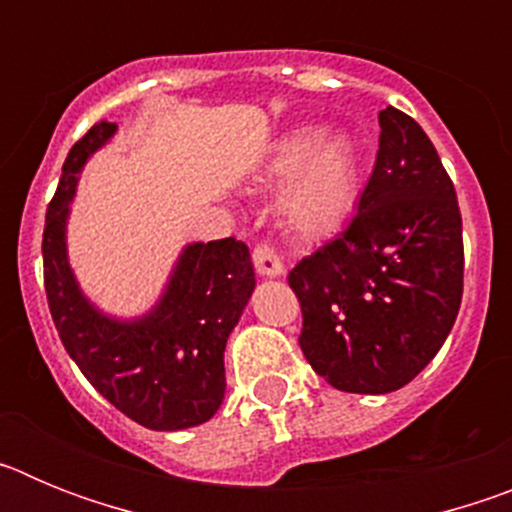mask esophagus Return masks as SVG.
I'll list each match as a JSON object with an SVG mask.
<instances>
[{
	"mask_svg": "<svg viewBox=\"0 0 512 512\" xmlns=\"http://www.w3.org/2000/svg\"><path fill=\"white\" fill-rule=\"evenodd\" d=\"M253 266L264 277H279V274H284L282 256L277 253V248L266 241L256 243V248H253Z\"/></svg>",
	"mask_w": 512,
	"mask_h": 512,
	"instance_id": "obj_1",
	"label": "esophagus"
}]
</instances>
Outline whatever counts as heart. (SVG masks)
Returning a JSON list of instances; mask_svg holds the SVG:
<instances>
[{"label": "heart", "mask_w": 512, "mask_h": 512, "mask_svg": "<svg viewBox=\"0 0 512 512\" xmlns=\"http://www.w3.org/2000/svg\"><path fill=\"white\" fill-rule=\"evenodd\" d=\"M264 174L277 182L289 179L279 212L302 238L336 233L359 197V158L341 133L320 138V130L300 128L282 135L269 148Z\"/></svg>", "instance_id": "obj_1"}]
</instances>
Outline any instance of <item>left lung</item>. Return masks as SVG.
Segmentation results:
<instances>
[{
    "instance_id": "left-lung-1",
    "label": "left lung",
    "mask_w": 512,
    "mask_h": 512,
    "mask_svg": "<svg viewBox=\"0 0 512 512\" xmlns=\"http://www.w3.org/2000/svg\"><path fill=\"white\" fill-rule=\"evenodd\" d=\"M379 151L343 233L289 271L300 348L336 390L384 395L418 377L459 315L464 241L454 182L405 112H379Z\"/></svg>"
}]
</instances>
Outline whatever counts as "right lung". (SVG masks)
<instances>
[{
    "label": "right lung",
    "mask_w": 512,
    "mask_h": 512,
    "mask_svg": "<svg viewBox=\"0 0 512 512\" xmlns=\"http://www.w3.org/2000/svg\"><path fill=\"white\" fill-rule=\"evenodd\" d=\"M117 130L99 122L69 151L43 228V282L63 348L120 413L151 431H179L217 413L225 397V343L253 292L243 241L194 243L164 300L135 323L104 318L81 297L66 261V215L84 161Z\"/></svg>",
    "instance_id": "1"
}]
</instances>
